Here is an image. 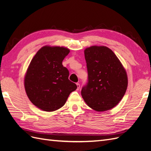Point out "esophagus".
Segmentation results:
<instances>
[{"label": "esophagus", "instance_id": "obj_1", "mask_svg": "<svg viewBox=\"0 0 151 151\" xmlns=\"http://www.w3.org/2000/svg\"><path fill=\"white\" fill-rule=\"evenodd\" d=\"M76 85H77V90H79V88H80V84L79 83H76Z\"/></svg>", "mask_w": 151, "mask_h": 151}]
</instances>
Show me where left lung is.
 <instances>
[{"instance_id": "8db88e82", "label": "left lung", "mask_w": 151, "mask_h": 151, "mask_svg": "<svg viewBox=\"0 0 151 151\" xmlns=\"http://www.w3.org/2000/svg\"><path fill=\"white\" fill-rule=\"evenodd\" d=\"M84 56L88 80L82 88V96L94 110H109L116 106L126 92V70L116 55L106 47L87 48Z\"/></svg>"}]
</instances>
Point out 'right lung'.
<instances>
[{
    "label": "right lung",
    "instance_id": "1",
    "mask_svg": "<svg viewBox=\"0 0 151 151\" xmlns=\"http://www.w3.org/2000/svg\"><path fill=\"white\" fill-rule=\"evenodd\" d=\"M69 52L65 47L45 46L29 63L24 77L26 93L31 103L43 111L62 107L77 88L68 79L69 72L62 65Z\"/></svg>",
    "mask_w": 151,
    "mask_h": 151
}]
</instances>
